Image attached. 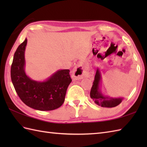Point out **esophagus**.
Returning a JSON list of instances; mask_svg holds the SVG:
<instances>
[{
	"mask_svg": "<svg viewBox=\"0 0 147 147\" xmlns=\"http://www.w3.org/2000/svg\"><path fill=\"white\" fill-rule=\"evenodd\" d=\"M86 75V71L83 69V65L81 63L78 64L72 71L71 76L74 80L83 79Z\"/></svg>",
	"mask_w": 147,
	"mask_h": 147,
	"instance_id": "34e87169",
	"label": "esophagus"
}]
</instances>
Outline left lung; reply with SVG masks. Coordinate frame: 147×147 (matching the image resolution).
Listing matches in <instances>:
<instances>
[{"label":"left lung","mask_w":147,"mask_h":147,"mask_svg":"<svg viewBox=\"0 0 147 147\" xmlns=\"http://www.w3.org/2000/svg\"><path fill=\"white\" fill-rule=\"evenodd\" d=\"M102 74L99 68H97L93 81V86L90 91V97L96 105L102 107H114L120 104L123 97H112L104 95L101 90Z\"/></svg>","instance_id":"8db88e82"}]
</instances>
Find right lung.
<instances>
[{"instance_id": "add662e5", "label": "right lung", "mask_w": 147, "mask_h": 147, "mask_svg": "<svg viewBox=\"0 0 147 147\" xmlns=\"http://www.w3.org/2000/svg\"><path fill=\"white\" fill-rule=\"evenodd\" d=\"M27 39L19 45L14 55L11 76L21 100L36 110L52 111L60 107L72 82L69 69H59L43 81L31 79L25 72V49Z\"/></svg>"}]
</instances>
